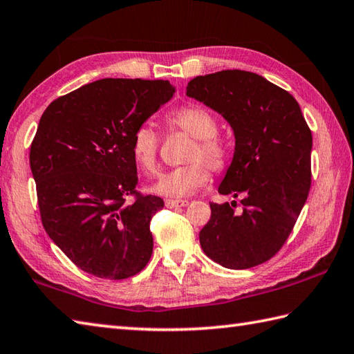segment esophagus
<instances>
[{"label":"esophagus","mask_w":354,"mask_h":354,"mask_svg":"<svg viewBox=\"0 0 354 354\" xmlns=\"http://www.w3.org/2000/svg\"><path fill=\"white\" fill-rule=\"evenodd\" d=\"M165 205H167V207L169 209H174V207H185L189 205V201L187 200H174V198H168L167 201H165Z\"/></svg>","instance_id":"34e87169"}]
</instances>
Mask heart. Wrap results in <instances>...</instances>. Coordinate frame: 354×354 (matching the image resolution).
Here are the masks:
<instances>
[{"mask_svg": "<svg viewBox=\"0 0 354 354\" xmlns=\"http://www.w3.org/2000/svg\"><path fill=\"white\" fill-rule=\"evenodd\" d=\"M169 129H180L194 137L186 151L187 163L163 172L153 185V191L165 197H186L207 185L212 171H221L227 165L229 153L220 137L218 124L214 114L200 105H185L169 113ZM160 137L149 125H139L131 137V154L137 167L145 172L157 169Z\"/></svg>", "mask_w": 354, "mask_h": 354, "instance_id": "b5f03b06", "label": "heart"}]
</instances>
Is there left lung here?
Segmentation results:
<instances>
[{
    "instance_id": "obj_1",
    "label": "left lung",
    "mask_w": 354,
    "mask_h": 354,
    "mask_svg": "<svg viewBox=\"0 0 354 354\" xmlns=\"http://www.w3.org/2000/svg\"><path fill=\"white\" fill-rule=\"evenodd\" d=\"M186 95L225 118L235 151L218 186L232 203H211L200 244L227 269L263 264L283 248L312 183V131L290 93L252 71L223 70L197 76Z\"/></svg>"
}]
</instances>
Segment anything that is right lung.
<instances>
[{"label": "right lung", "instance_id": "1", "mask_svg": "<svg viewBox=\"0 0 354 354\" xmlns=\"http://www.w3.org/2000/svg\"><path fill=\"white\" fill-rule=\"evenodd\" d=\"M174 91L168 81L99 79L57 97L41 116L30 168L42 226L86 273L125 279L149 261V221L163 200L136 191L131 137Z\"/></svg>", "mask_w": 354, "mask_h": 354}]
</instances>
